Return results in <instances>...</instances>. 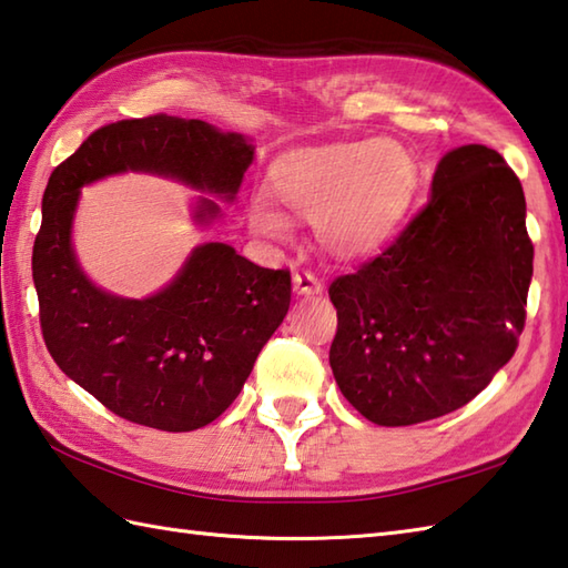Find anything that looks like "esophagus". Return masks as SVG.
Returning a JSON list of instances; mask_svg holds the SVG:
<instances>
[{
    "label": "esophagus",
    "mask_w": 568,
    "mask_h": 568,
    "mask_svg": "<svg viewBox=\"0 0 568 568\" xmlns=\"http://www.w3.org/2000/svg\"><path fill=\"white\" fill-rule=\"evenodd\" d=\"M292 282H294L296 296H318V294H323L321 280H316V276L311 272H296Z\"/></svg>",
    "instance_id": "34e87169"
}]
</instances>
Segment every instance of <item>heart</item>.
Returning a JSON list of instances; mask_svg holds the SVG:
<instances>
[{
  "label": "heart",
  "instance_id": "1",
  "mask_svg": "<svg viewBox=\"0 0 568 568\" xmlns=\"http://www.w3.org/2000/svg\"><path fill=\"white\" fill-rule=\"evenodd\" d=\"M270 193L288 213L316 223L318 245L343 262L385 250L407 220L416 191V164L397 142L351 139L296 149L270 169ZM250 227L286 240L288 217L264 199L247 205Z\"/></svg>",
  "mask_w": 568,
  "mask_h": 568
}]
</instances>
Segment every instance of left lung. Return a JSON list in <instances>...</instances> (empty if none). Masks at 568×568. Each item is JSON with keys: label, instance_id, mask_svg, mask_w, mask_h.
I'll return each instance as SVG.
<instances>
[{"label": "left lung", "instance_id": "8db88e82", "mask_svg": "<svg viewBox=\"0 0 568 568\" xmlns=\"http://www.w3.org/2000/svg\"><path fill=\"white\" fill-rule=\"evenodd\" d=\"M525 217L523 183L495 149H450L395 245L331 284V369L365 419L456 412L515 355L535 260Z\"/></svg>", "mask_w": 568, "mask_h": 568}]
</instances>
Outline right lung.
<instances>
[{
	"instance_id": "obj_1",
	"label": "right lung",
	"mask_w": 568,
	"mask_h": 568,
	"mask_svg": "<svg viewBox=\"0 0 568 568\" xmlns=\"http://www.w3.org/2000/svg\"><path fill=\"white\" fill-rule=\"evenodd\" d=\"M254 161L252 139L203 120L154 114L92 132L58 166L41 201L33 286L55 365L126 422L193 432L240 395L292 301V276L264 270L225 242H201L159 292L130 298L80 267L73 223L80 191L122 173H149L199 191L195 227L223 217Z\"/></svg>"
}]
</instances>
